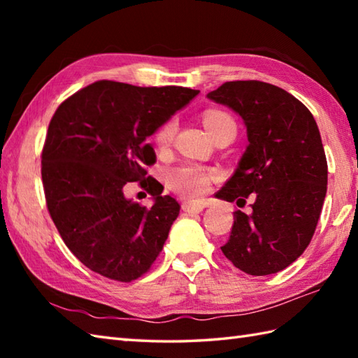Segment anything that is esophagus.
Listing matches in <instances>:
<instances>
[{
	"instance_id": "obj_1",
	"label": "esophagus",
	"mask_w": 358,
	"mask_h": 358,
	"mask_svg": "<svg viewBox=\"0 0 358 358\" xmlns=\"http://www.w3.org/2000/svg\"><path fill=\"white\" fill-rule=\"evenodd\" d=\"M204 208H206V203L204 201L185 203L183 206H181V209H183V212H186V214H199V212H201Z\"/></svg>"
}]
</instances>
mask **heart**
<instances>
[{
	"mask_svg": "<svg viewBox=\"0 0 358 358\" xmlns=\"http://www.w3.org/2000/svg\"><path fill=\"white\" fill-rule=\"evenodd\" d=\"M203 124L208 132L214 136L220 127L224 124H235L234 120L222 110H208L203 115ZM175 132H177V123L175 120H167L157 129L154 134L155 149L158 152H166L171 148ZM218 173L214 169H208L200 164H181L173 167L167 173V185L173 192H177L183 199H196L208 191L210 183L217 180Z\"/></svg>",
	"mask_w": 358,
	"mask_h": 358,
	"instance_id": "1",
	"label": "heart"
}]
</instances>
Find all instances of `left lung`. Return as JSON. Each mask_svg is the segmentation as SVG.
Returning a JSON list of instances; mask_svg holds the SVG:
<instances>
[{"label": "left lung", "instance_id": "obj_1", "mask_svg": "<svg viewBox=\"0 0 358 358\" xmlns=\"http://www.w3.org/2000/svg\"><path fill=\"white\" fill-rule=\"evenodd\" d=\"M208 98L245 120L249 146L217 199L252 212H234L222 250L249 275L283 271L313 240L328 187V162L313 113L285 89L269 83L227 81Z\"/></svg>", "mask_w": 358, "mask_h": 358}]
</instances>
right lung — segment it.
<instances>
[{"mask_svg": "<svg viewBox=\"0 0 358 358\" xmlns=\"http://www.w3.org/2000/svg\"><path fill=\"white\" fill-rule=\"evenodd\" d=\"M199 92L100 80L53 113L41 152L45 204L66 246L90 271L129 283L162 252L180 204L148 175L155 154L144 140ZM134 180L155 196L154 207L124 199Z\"/></svg>", "mask_w": 358, "mask_h": 358, "instance_id": "add662e5", "label": "right lung"}]
</instances>
